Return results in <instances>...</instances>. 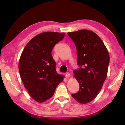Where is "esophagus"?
<instances>
[{
  "mask_svg": "<svg viewBox=\"0 0 125 125\" xmlns=\"http://www.w3.org/2000/svg\"><path fill=\"white\" fill-rule=\"evenodd\" d=\"M65 75H66V78H69V77H70V74L69 73H66Z\"/></svg>",
  "mask_w": 125,
  "mask_h": 125,
  "instance_id": "esophagus-1",
  "label": "esophagus"
}]
</instances>
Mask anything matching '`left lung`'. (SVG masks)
I'll list each match as a JSON object with an SVG mask.
<instances>
[{"mask_svg": "<svg viewBox=\"0 0 125 125\" xmlns=\"http://www.w3.org/2000/svg\"><path fill=\"white\" fill-rule=\"evenodd\" d=\"M67 34L75 44L80 67L73 71L80 89L71 95L79 103H88L100 93L107 77L109 55L103 41L93 31L80 30Z\"/></svg>", "mask_w": 125, "mask_h": 125, "instance_id": "left-lung-1", "label": "left lung"}]
</instances>
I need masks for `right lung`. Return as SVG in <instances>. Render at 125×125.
Returning a JSON list of instances; mask_svg holds the SVG:
<instances>
[{
	"mask_svg": "<svg viewBox=\"0 0 125 125\" xmlns=\"http://www.w3.org/2000/svg\"><path fill=\"white\" fill-rule=\"evenodd\" d=\"M65 33L43 32L26 45L20 56L19 70L22 82L33 99L42 103L54 95L64 76L57 73L52 55L55 45Z\"/></svg>",
	"mask_w": 125,
	"mask_h": 125,
	"instance_id": "1",
	"label": "right lung"
}]
</instances>
